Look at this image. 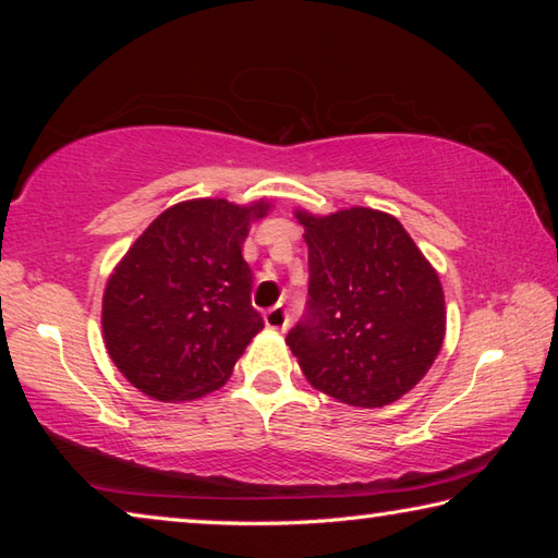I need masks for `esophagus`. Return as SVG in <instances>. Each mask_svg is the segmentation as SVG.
I'll use <instances>...</instances> for the list:
<instances>
[{
	"label": "esophagus",
	"mask_w": 558,
	"mask_h": 558,
	"mask_svg": "<svg viewBox=\"0 0 558 558\" xmlns=\"http://www.w3.org/2000/svg\"><path fill=\"white\" fill-rule=\"evenodd\" d=\"M263 319H266V327L268 329H278V332H286L288 325H290V315H288V310L282 307V305L270 307L268 313L263 315Z\"/></svg>",
	"instance_id": "obj_1"
}]
</instances>
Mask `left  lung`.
Returning <instances> with one entry per match:
<instances>
[{
  "label": "left lung",
  "instance_id": "left-lung-1",
  "mask_svg": "<svg viewBox=\"0 0 558 558\" xmlns=\"http://www.w3.org/2000/svg\"><path fill=\"white\" fill-rule=\"evenodd\" d=\"M307 307L286 342L305 379L332 399L381 409L418 384L446 337V298L426 256L391 214L298 211Z\"/></svg>",
  "mask_w": 558,
  "mask_h": 558
}]
</instances>
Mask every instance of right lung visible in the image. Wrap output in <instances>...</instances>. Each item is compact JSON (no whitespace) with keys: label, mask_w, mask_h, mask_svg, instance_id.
Wrapping results in <instances>:
<instances>
[{"label":"right lung","mask_w":558,"mask_h":558,"mask_svg":"<svg viewBox=\"0 0 558 558\" xmlns=\"http://www.w3.org/2000/svg\"><path fill=\"white\" fill-rule=\"evenodd\" d=\"M270 204H174L118 263L102 295V339L125 379L157 401H192L226 384L263 329L241 248Z\"/></svg>","instance_id":"1"}]
</instances>
